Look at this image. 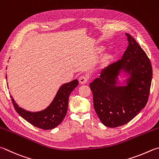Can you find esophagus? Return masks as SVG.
I'll return each mask as SVG.
<instances>
[{"instance_id": "obj_1", "label": "esophagus", "mask_w": 159, "mask_h": 159, "mask_svg": "<svg viewBox=\"0 0 159 159\" xmlns=\"http://www.w3.org/2000/svg\"><path fill=\"white\" fill-rule=\"evenodd\" d=\"M88 78L86 76H81L79 78V82L81 83V84H85L88 82Z\"/></svg>"}]
</instances>
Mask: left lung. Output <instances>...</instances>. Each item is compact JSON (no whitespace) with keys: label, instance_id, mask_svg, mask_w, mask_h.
Returning <instances> with one entry per match:
<instances>
[{"label":"left lung","instance_id":"left-lung-1","mask_svg":"<svg viewBox=\"0 0 159 159\" xmlns=\"http://www.w3.org/2000/svg\"><path fill=\"white\" fill-rule=\"evenodd\" d=\"M129 46L122 59L109 65L90 84L95 111L103 125L115 128L129 122L148 103L152 79L149 57L136 41L126 33ZM122 70L129 75L126 86H118Z\"/></svg>","mask_w":159,"mask_h":159}]
</instances>
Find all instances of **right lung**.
I'll list each match as a JSON object with an SVG mask.
<instances>
[{"label": "right lung", "mask_w": 159, "mask_h": 159, "mask_svg": "<svg viewBox=\"0 0 159 159\" xmlns=\"http://www.w3.org/2000/svg\"><path fill=\"white\" fill-rule=\"evenodd\" d=\"M78 85L79 81L77 79L63 84L51 104L46 109L38 112L25 111L16 104L12 97H10L17 113L27 122L37 128L44 130L52 129L58 126L65 118L67 111L69 97Z\"/></svg>", "instance_id": "right-lung-1"}]
</instances>
